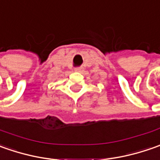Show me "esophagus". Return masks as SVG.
Returning a JSON list of instances; mask_svg holds the SVG:
<instances>
[{"label": "esophagus", "instance_id": "34e87169", "mask_svg": "<svg viewBox=\"0 0 160 160\" xmlns=\"http://www.w3.org/2000/svg\"><path fill=\"white\" fill-rule=\"evenodd\" d=\"M82 69H83L82 68H76L75 70H76V71H81V70H82Z\"/></svg>", "mask_w": 160, "mask_h": 160}]
</instances>
